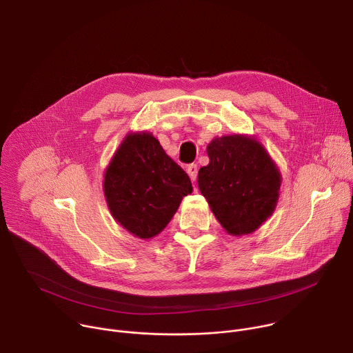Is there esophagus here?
Masks as SVG:
<instances>
[{"mask_svg":"<svg viewBox=\"0 0 353 353\" xmlns=\"http://www.w3.org/2000/svg\"><path fill=\"white\" fill-rule=\"evenodd\" d=\"M187 173H188V176H190V179L192 180V181H195L196 180V174H198V168H196V165H188L187 166Z\"/></svg>","mask_w":353,"mask_h":353,"instance_id":"1","label":"esophagus"}]
</instances>
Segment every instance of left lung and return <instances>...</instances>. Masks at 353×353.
<instances>
[{
  "label": "left lung",
  "instance_id": "obj_1",
  "mask_svg": "<svg viewBox=\"0 0 353 353\" xmlns=\"http://www.w3.org/2000/svg\"><path fill=\"white\" fill-rule=\"evenodd\" d=\"M210 163L198 172V188L222 228L232 236L256 232L275 211L281 172L264 145L251 135L214 138Z\"/></svg>",
  "mask_w": 353,
  "mask_h": 353
}]
</instances>
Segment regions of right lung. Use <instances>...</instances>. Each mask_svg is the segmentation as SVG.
<instances>
[{"mask_svg":"<svg viewBox=\"0 0 353 353\" xmlns=\"http://www.w3.org/2000/svg\"><path fill=\"white\" fill-rule=\"evenodd\" d=\"M113 218L138 239H152L191 194L187 173L148 131L130 132L113 155L103 180Z\"/></svg>","mask_w":353,"mask_h":353,"instance_id":"obj_1","label":"right lung"}]
</instances>
